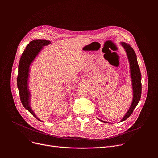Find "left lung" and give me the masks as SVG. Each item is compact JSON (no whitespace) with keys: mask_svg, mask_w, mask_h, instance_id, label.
I'll use <instances>...</instances> for the list:
<instances>
[{"mask_svg":"<svg viewBox=\"0 0 158 158\" xmlns=\"http://www.w3.org/2000/svg\"><path fill=\"white\" fill-rule=\"evenodd\" d=\"M121 45L125 49L129 61L132 85V89H133V98H132L131 105L124 117L122 119L121 122H122L126 120L130 117L140 100L141 95H142V75H141L139 67L138 64L136 54L133 48L131 47L130 45L125 42H121ZM99 120L106 123H109L101 120Z\"/></svg>","mask_w":158,"mask_h":158,"instance_id":"1","label":"left lung"}]
</instances>
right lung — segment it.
I'll use <instances>...</instances> for the list:
<instances>
[{"label":"right lung","instance_id":"right-lung-1","mask_svg":"<svg viewBox=\"0 0 158 158\" xmlns=\"http://www.w3.org/2000/svg\"><path fill=\"white\" fill-rule=\"evenodd\" d=\"M51 41L45 40H32L27 45L22 54L19 64L17 86L20 101L23 107L38 120H40L32 110L30 106L31 94L28 88V79L30 65L44 46L48 45Z\"/></svg>","mask_w":158,"mask_h":158}]
</instances>
